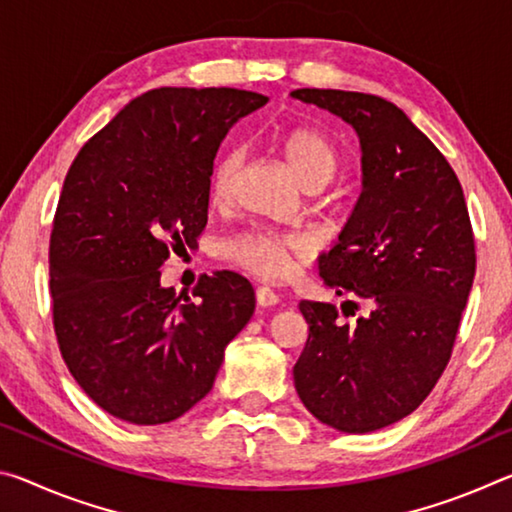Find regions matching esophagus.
I'll list each match as a JSON object with an SVG mask.
<instances>
[{
    "label": "esophagus",
    "mask_w": 512,
    "mask_h": 512,
    "mask_svg": "<svg viewBox=\"0 0 512 512\" xmlns=\"http://www.w3.org/2000/svg\"><path fill=\"white\" fill-rule=\"evenodd\" d=\"M255 298H257L259 307H273V305H277V302H280V296H277V293L271 287H266V284H259L257 291H255Z\"/></svg>",
    "instance_id": "1"
}]
</instances>
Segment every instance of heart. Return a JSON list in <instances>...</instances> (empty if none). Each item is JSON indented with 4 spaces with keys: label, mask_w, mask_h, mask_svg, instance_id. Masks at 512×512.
Masks as SVG:
<instances>
[{
    "label": "heart",
    "mask_w": 512,
    "mask_h": 512,
    "mask_svg": "<svg viewBox=\"0 0 512 512\" xmlns=\"http://www.w3.org/2000/svg\"><path fill=\"white\" fill-rule=\"evenodd\" d=\"M280 144L289 167L305 187L325 185L334 176L336 149L327 140V135L316 131V128H293V131L282 135ZM237 169V151H225L216 158L210 178H207V194H210L212 203L221 205L232 196ZM221 253L228 262L246 268L250 273L268 277V280H282L309 257V244L305 237L293 235V232L250 228L225 241Z\"/></svg>",
    "instance_id": "b5f03b06"
}]
</instances>
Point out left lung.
Instances as JSON below:
<instances>
[{"instance_id":"obj_1","label":"left lung","mask_w":512,"mask_h":512,"mask_svg":"<svg viewBox=\"0 0 512 512\" xmlns=\"http://www.w3.org/2000/svg\"><path fill=\"white\" fill-rule=\"evenodd\" d=\"M291 94L359 135L363 192L320 275L370 309L343 323L329 302L302 300L309 336L293 381L323 424L377 431L418 409L452 357L476 271L470 214L445 155L395 103L345 90Z\"/></svg>"}]
</instances>
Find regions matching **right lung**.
Instances as JSON below:
<instances>
[{
	"instance_id": "1",
	"label": "right lung",
	"mask_w": 512,
	"mask_h": 512,
	"mask_svg": "<svg viewBox=\"0 0 512 512\" xmlns=\"http://www.w3.org/2000/svg\"><path fill=\"white\" fill-rule=\"evenodd\" d=\"M266 101L235 88L149 90L67 171L49 237L54 332L76 384L119 420L187 413L253 316L255 291L239 273L203 275L180 300L160 287V266L203 232L219 144Z\"/></svg>"
}]
</instances>
